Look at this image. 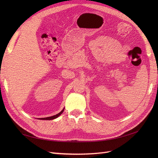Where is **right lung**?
<instances>
[{"instance_id":"obj_1","label":"right lung","mask_w":158,"mask_h":158,"mask_svg":"<svg viewBox=\"0 0 158 158\" xmlns=\"http://www.w3.org/2000/svg\"><path fill=\"white\" fill-rule=\"evenodd\" d=\"M63 111H64V109L62 110V111H61L59 113L55 114V115L51 116V117H46V118H40V119H42V120H52V119L56 118L58 117L59 115H60V114H61L62 113H63Z\"/></svg>"}]
</instances>
